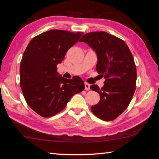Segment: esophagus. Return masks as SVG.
<instances>
[{"label":"esophagus","instance_id":"esophagus-1","mask_svg":"<svg viewBox=\"0 0 159 159\" xmlns=\"http://www.w3.org/2000/svg\"><path fill=\"white\" fill-rule=\"evenodd\" d=\"M90 84L88 83H85V90H89L90 89Z\"/></svg>","mask_w":159,"mask_h":159}]
</instances>
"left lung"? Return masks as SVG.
Masks as SVG:
<instances>
[{"mask_svg":"<svg viewBox=\"0 0 159 159\" xmlns=\"http://www.w3.org/2000/svg\"><path fill=\"white\" fill-rule=\"evenodd\" d=\"M79 41L96 52V70L105 78L102 88L90 86L100 96L91 111L103 120H114L127 109L136 89L137 70L133 55L123 40L104 31L88 33Z\"/></svg>","mask_w":159,"mask_h":159,"instance_id":"obj_1","label":"left lung"}]
</instances>
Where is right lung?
Listing matches in <instances>:
<instances>
[{
	"instance_id": "1",
	"label": "right lung",
	"mask_w": 159,
	"mask_h": 159,
	"mask_svg": "<svg viewBox=\"0 0 159 159\" xmlns=\"http://www.w3.org/2000/svg\"><path fill=\"white\" fill-rule=\"evenodd\" d=\"M83 33L54 29L29 42L20 63V86L28 105L43 117H51L65 108L75 94L85 88L79 76L61 77L57 65Z\"/></svg>"
}]
</instances>
